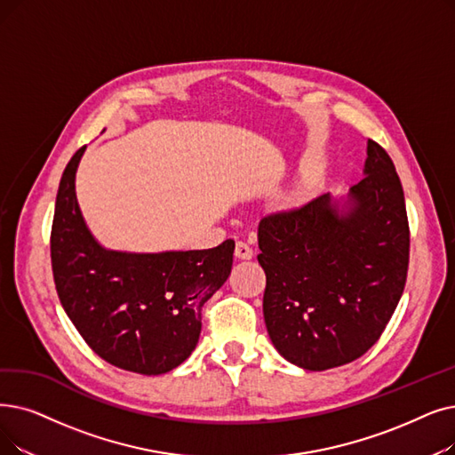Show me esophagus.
<instances>
[{
    "label": "esophagus",
    "instance_id": "34e87169",
    "mask_svg": "<svg viewBox=\"0 0 455 455\" xmlns=\"http://www.w3.org/2000/svg\"><path fill=\"white\" fill-rule=\"evenodd\" d=\"M234 254H235V259H240V260H251L254 256V251L245 242H238V243H235Z\"/></svg>",
    "mask_w": 455,
    "mask_h": 455
}]
</instances>
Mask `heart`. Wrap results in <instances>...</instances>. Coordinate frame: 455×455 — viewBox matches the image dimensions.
I'll use <instances>...</instances> for the list:
<instances>
[{
    "mask_svg": "<svg viewBox=\"0 0 455 455\" xmlns=\"http://www.w3.org/2000/svg\"><path fill=\"white\" fill-rule=\"evenodd\" d=\"M298 199H299V196H295V199H293V201H298Z\"/></svg>",
    "mask_w": 455,
    "mask_h": 455,
    "instance_id": "1",
    "label": "heart"
}]
</instances>
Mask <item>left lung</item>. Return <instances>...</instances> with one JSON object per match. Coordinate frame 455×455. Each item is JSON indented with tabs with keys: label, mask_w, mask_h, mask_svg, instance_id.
Wrapping results in <instances>:
<instances>
[{
	"label": "left lung",
	"mask_w": 455,
	"mask_h": 455,
	"mask_svg": "<svg viewBox=\"0 0 455 455\" xmlns=\"http://www.w3.org/2000/svg\"><path fill=\"white\" fill-rule=\"evenodd\" d=\"M363 180L259 225L264 322L283 357L310 371L347 364L385 331L403 293L409 225L388 154L368 141Z\"/></svg>",
	"instance_id": "obj_1"
}]
</instances>
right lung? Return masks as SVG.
<instances>
[{
    "label": "right lung",
    "instance_id": "obj_1",
    "mask_svg": "<svg viewBox=\"0 0 455 455\" xmlns=\"http://www.w3.org/2000/svg\"><path fill=\"white\" fill-rule=\"evenodd\" d=\"M85 147L59 184L52 267L59 299L91 349L143 375L180 366L201 337V310L228 279L234 242L203 251L130 252L94 238L76 196Z\"/></svg>",
    "mask_w": 455,
    "mask_h": 455
}]
</instances>
